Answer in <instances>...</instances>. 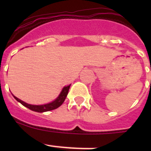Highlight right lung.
Segmentation results:
<instances>
[{
  "instance_id": "right-lung-1",
  "label": "right lung",
  "mask_w": 151,
  "mask_h": 151,
  "mask_svg": "<svg viewBox=\"0 0 151 151\" xmlns=\"http://www.w3.org/2000/svg\"><path fill=\"white\" fill-rule=\"evenodd\" d=\"M70 85H69L68 86H65V87L63 88L62 91L60 93V94L58 95V97L56 98L54 101H53L52 102L48 103V104H45L42 105H33V104H29L27 103L24 102V101H21L20 99L17 98V97L13 95L16 100H17L18 102H19L21 104L23 105L24 106L29 108V110H32L35 112H38V113H44V112L50 111V110H55L57 108H58L59 106H60L63 104V103L64 102L65 99H66V96L68 94V92H69V89L70 88Z\"/></svg>"
}]
</instances>
